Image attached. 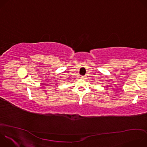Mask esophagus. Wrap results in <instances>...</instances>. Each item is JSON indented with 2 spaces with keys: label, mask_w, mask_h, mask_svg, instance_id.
<instances>
[{
  "label": "esophagus",
  "mask_w": 147,
  "mask_h": 147,
  "mask_svg": "<svg viewBox=\"0 0 147 147\" xmlns=\"http://www.w3.org/2000/svg\"><path fill=\"white\" fill-rule=\"evenodd\" d=\"M86 76H81V78H82V79H84V78H86Z\"/></svg>",
  "instance_id": "obj_1"
}]
</instances>
